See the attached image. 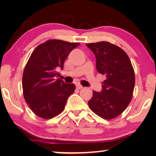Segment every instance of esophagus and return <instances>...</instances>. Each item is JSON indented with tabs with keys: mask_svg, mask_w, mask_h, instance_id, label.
Returning <instances> with one entry per match:
<instances>
[{
	"mask_svg": "<svg viewBox=\"0 0 156 156\" xmlns=\"http://www.w3.org/2000/svg\"><path fill=\"white\" fill-rule=\"evenodd\" d=\"M76 89H81L83 87H82V85H81V84H77L76 85Z\"/></svg>",
	"mask_w": 156,
	"mask_h": 156,
	"instance_id": "obj_1",
	"label": "esophagus"
}]
</instances>
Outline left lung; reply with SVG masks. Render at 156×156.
I'll return each instance as SVG.
<instances>
[{"instance_id":"8db88e82","label":"left lung","mask_w":156,"mask_h":156,"mask_svg":"<svg viewBox=\"0 0 156 156\" xmlns=\"http://www.w3.org/2000/svg\"><path fill=\"white\" fill-rule=\"evenodd\" d=\"M95 55L97 69L105 76L101 92L93 91L88 101L90 109L102 119H114L131 102L135 74L129 56L122 49L108 42L87 44Z\"/></svg>"}]
</instances>
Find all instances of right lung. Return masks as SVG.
I'll return each instance as SVG.
<instances>
[{
	"label": "right lung",
	"mask_w": 156,
	"mask_h": 156,
	"mask_svg": "<svg viewBox=\"0 0 156 156\" xmlns=\"http://www.w3.org/2000/svg\"><path fill=\"white\" fill-rule=\"evenodd\" d=\"M78 45L77 42L50 40L32 52L23 71V96L40 118L50 119L62 112L68 97L75 90L73 83H65L57 76L68 55Z\"/></svg>",
	"instance_id": "add662e5"
}]
</instances>
